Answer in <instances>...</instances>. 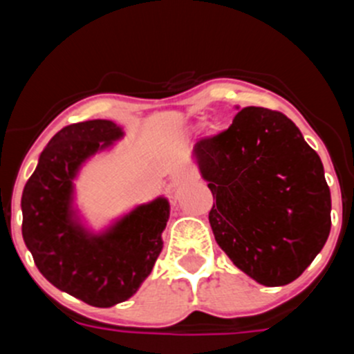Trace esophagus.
<instances>
[{
	"instance_id": "obj_1",
	"label": "esophagus",
	"mask_w": 354,
	"mask_h": 354,
	"mask_svg": "<svg viewBox=\"0 0 354 354\" xmlns=\"http://www.w3.org/2000/svg\"><path fill=\"white\" fill-rule=\"evenodd\" d=\"M189 179H192V175L187 174L186 170H174V171H171V175H170L171 186H174V187L180 186V184H184V183H187Z\"/></svg>"
}]
</instances>
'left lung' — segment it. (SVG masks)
Segmentation results:
<instances>
[{
    "label": "left lung",
    "mask_w": 354,
    "mask_h": 354,
    "mask_svg": "<svg viewBox=\"0 0 354 354\" xmlns=\"http://www.w3.org/2000/svg\"><path fill=\"white\" fill-rule=\"evenodd\" d=\"M200 174L216 204V243L243 273L287 286L330 236L331 196L321 158L280 111L248 106L223 133L196 142Z\"/></svg>",
    "instance_id": "obj_1"
}]
</instances>
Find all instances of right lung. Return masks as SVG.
Masks as SVG:
<instances>
[{"label":"right lung","mask_w":354,"mask_h":354,"mask_svg":"<svg viewBox=\"0 0 354 354\" xmlns=\"http://www.w3.org/2000/svg\"><path fill=\"white\" fill-rule=\"evenodd\" d=\"M124 136L111 120L64 127L42 150L24 186L23 239L40 273L60 290L92 306L126 301L150 274L162 250L170 218L167 198L152 200L92 234L74 209V179L81 165Z\"/></svg>","instance_id":"add662e5"}]
</instances>
